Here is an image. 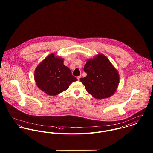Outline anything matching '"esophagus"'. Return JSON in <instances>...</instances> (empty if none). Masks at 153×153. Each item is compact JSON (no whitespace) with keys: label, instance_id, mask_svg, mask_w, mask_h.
Returning a JSON list of instances; mask_svg holds the SVG:
<instances>
[{"label":"esophagus","instance_id":"esophagus-1","mask_svg":"<svg viewBox=\"0 0 153 153\" xmlns=\"http://www.w3.org/2000/svg\"><path fill=\"white\" fill-rule=\"evenodd\" d=\"M81 78V76L80 75V76H78V77H77V79H78V81H79V80H80V78Z\"/></svg>","mask_w":153,"mask_h":153}]
</instances>
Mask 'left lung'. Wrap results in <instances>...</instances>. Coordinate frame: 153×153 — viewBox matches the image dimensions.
<instances>
[{
    "mask_svg": "<svg viewBox=\"0 0 153 153\" xmlns=\"http://www.w3.org/2000/svg\"><path fill=\"white\" fill-rule=\"evenodd\" d=\"M84 70L87 75L80 81L94 98H107L115 92L119 84V74L104 55L99 53L88 59Z\"/></svg>",
    "mask_w": 153,
    "mask_h": 153,
    "instance_id": "1",
    "label": "left lung"
}]
</instances>
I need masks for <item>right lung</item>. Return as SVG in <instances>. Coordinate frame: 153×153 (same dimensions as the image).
<instances>
[{
  "label": "right lung",
  "mask_w": 153,
  "mask_h": 153,
  "mask_svg": "<svg viewBox=\"0 0 153 153\" xmlns=\"http://www.w3.org/2000/svg\"><path fill=\"white\" fill-rule=\"evenodd\" d=\"M37 87L48 95L55 96L66 90L77 79L64 65V59L52 53L47 56L35 70Z\"/></svg>",
  "instance_id": "obj_1"
}]
</instances>
